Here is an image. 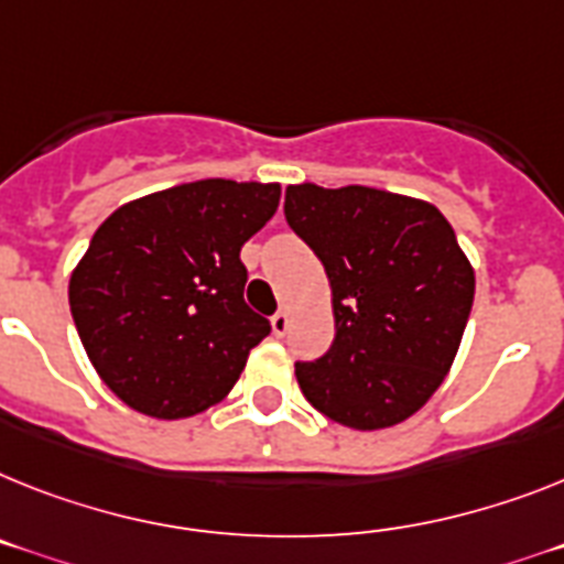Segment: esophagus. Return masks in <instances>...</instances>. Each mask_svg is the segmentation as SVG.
I'll return each mask as SVG.
<instances>
[{"instance_id":"1","label":"esophagus","mask_w":564,"mask_h":564,"mask_svg":"<svg viewBox=\"0 0 564 564\" xmlns=\"http://www.w3.org/2000/svg\"><path fill=\"white\" fill-rule=\"evenodd\" d=\"M286 329H290V312L278 310L272 315V333L274 335H286Z\"/></svg>"}]
</instances>
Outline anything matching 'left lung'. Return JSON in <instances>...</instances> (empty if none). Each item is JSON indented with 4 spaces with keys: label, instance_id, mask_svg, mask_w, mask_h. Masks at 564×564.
Returning a JSON list of instances; mask_svg holds the SVG:
<instances>
[{
    "label": "left lung",
    "instance_id": "1",
    "mask_svg": "<svg viewBox=\"0 0 564 564\" xmlns=\"http://www.w3.org/2000/svg\"><path fill=\"white\" fill-rule=\"evenodd\" d=\"M286 224L324 263L335 340L297 361L301 392L352 430L410 419L438 390L470 318L476 274L442 212L370 186L286 188Z\"/></svg>",
    "mask_w": 564,
    "mask_h": 564
}]
</instances>
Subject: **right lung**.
<instances>
[{
  "mask_svg": "<svg viewBox=\"0 0 564 564\" xmlns=\"http://www.w3.org/2000/svg\"><path fill=\"white\" fill-rule=\"evenodd\" d=\"M278 200V183L194 180L126 203L94 231L70 274V315L94 370L137 413H203L272 333L243 301L240 246Z\"/></svg>",
  "mask_w": 564,
  "mask_h": 564,
  "instance_id": "right-lung-1",
  "label": "right lung"
}]
</instances>
